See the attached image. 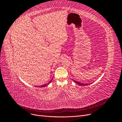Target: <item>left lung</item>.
I'll return each mask as SVG.
<instances>
[{
	"label": "left lung",
	"instance_id": "obj_1",
	"mask_svg": "<svg viewBox=\"0 0 122 122\" xmlns=\"http://www.w3.org/2000/svg\"><path fill=\"white\" fill-rule=\"evenodd\" d=\"M74 82H75L76 83H77V84H78V85H79V86H87V85H88V84H91V83H81V82L77 81H75V80H74Z\"/></svg>",
	"mask_w": 122,
	"mask_h": 122
}]
</instances>
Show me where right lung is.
<instances>
[{
	"mask_svg": "<svg viewBox=\"0 0 122 122\" xmlns=\"http://www.w3.org/2000/svg\"><path fill=\"white\" fill-rule=\"evenodd\" d=\"M52 79H51V80H50V81L48 83H47V84H44V85H42V86H38V87H45V86H47L48 84H49L50 82H51V81H52Z\"/></svg>",
	"mask_w": 122,
	"mask_h": 122,
	"instance_id": "obj_1",
	"label": "right lung"
}]
</instances>
